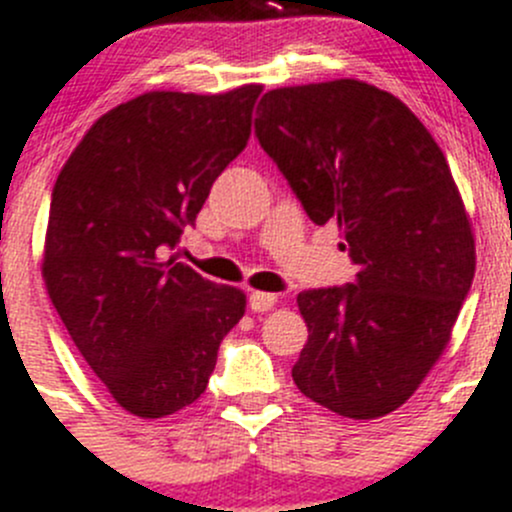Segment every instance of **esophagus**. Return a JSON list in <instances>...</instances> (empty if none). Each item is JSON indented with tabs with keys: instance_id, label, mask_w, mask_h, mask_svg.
Wrapping results in <instances>:
<instances>
[{
	"instance_id": "obj_1",
	"label": "esophagus",
	"mask_w": 512,
	"mask_h": 512,
	"mask_svg": "<svg viewBox=\"0 0 512 512\" xmlns=\"http://www.w3.org/2000/svg\"><path fill=\"white\" fill-rule=\"evenodd\" d=\"M275 302H277V295H272V292H260V290L250 292V310L267 312L275 307Z\"/></svg>"
}]
</instances>
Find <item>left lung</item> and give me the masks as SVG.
<instances>
[{"mask_svg": "<svg viewBox=\"0 0 512 512\" xmlns=\"http://www.w3.org/2000/svg\"><path fill=\"white\" fill-rule=\"evenodd\" d=\"M255 135L315 225L337 222L357 280L297 295V390L355 420L398 410L450 342L475 237L443 150L390 92L357 79L270 89Z\"/></svg>", "mask_w": 512, "mask_h": 512, "instance_id": "left-lung-1", "label": "left lung"}]
</instances>
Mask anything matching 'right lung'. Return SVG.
Wrapping results in <instances>:
<instances>
[{
  "label": "right lung",
  "mask_w": 512,
  "mask_h": 512,
  "mask_svg": "<svg viewBox=\"0 0 512 512\" xmlns=\"http://www.w3.org/2000/svg\"><path fill=\"white\" fill-rule=\"evenodd\" d=\"M260 92L140 94L89 127L54 182L44 285L87 365L137 418L195 403L245 315V292L165 252L245 150Z\"/></svg>",
  "instance_id": "right-lung-1"
}]
</instances>
